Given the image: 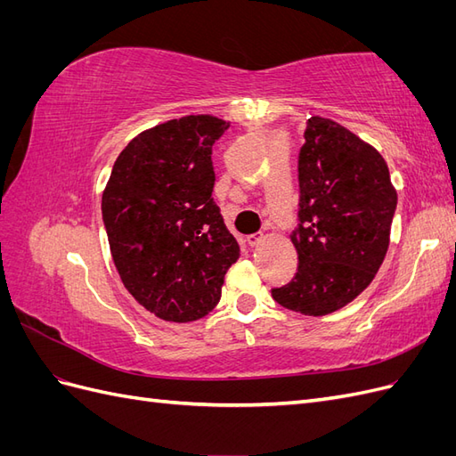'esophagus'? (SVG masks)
<instances>
[{
	"mask_svg": "<svg viewBox=\"0 0 456 456\" xmlns=\"http://www.w3.org/2000/svg\"><path fill=\"white\" fill-rule=\"evenodd\" d=\"M245 241H247V245H249V247H256L262 241V236H258V233H251V236L245 238Z\"/></svg>",
	"mask_w": 456,
	"mask_h": 456,
	"instance_id": "esophagus-1",
	"label": "esophagus"
}]
</instances>
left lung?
<instances>
[{"instance_id":"8db88e82","label":"left lung","mask_w":456,"mask_h":456,"mask_svg":"<svg viewBox=\"0 0 456 456\" xmlns=\"http://www.w3.org/2000/svg\"><path fill=\"white\" fill-rule=\"evenodd\" d=\"M298 270L272 289L273 300L302 315L333 314L375 280L390 245L397 205L384 158L333 119L306 121L298 154Z\"/></svg>"}]
</instances>
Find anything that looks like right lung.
<instances>
[{
  "mask_svg": "<svg viewBox=\"0 0 456 456\" xmlns=\"http://www.w3.org/2000/svg\"><path fill=\"white\" fill-rule=\"evenodd\" d=\"M230 123L184 116L142 131L118 156L102 194L110 253L133 298L188 323L220 300L240 245L215 200L213 144Z\"/></svg>",
  "mask_w": 456,
  "mask_h": 456,
  "instance_id": "right-lung-1",
  "label": "right lung"
}]
</instances>
